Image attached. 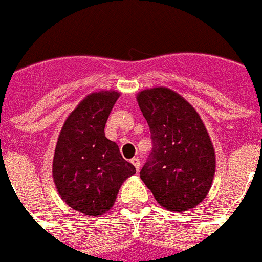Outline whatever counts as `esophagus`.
Here are the masks:
<instances>
[{
    "instance_id": "34e87169",
    "label": "esophagus",
    "mask_w": 262,
    "mask_h": 262,
    "mask_svg": "<svg viewBox=\"0 0 262 262\" xmlns=\"http://www.w3.org/2000/svg\"><path fill=\"white\" fill-rule=\"evenodd\" d=\"M131 163H133L134 166H135L136 171H139V170H140V159H139L138 157H134V158L131 159Z\"/></svg>"
}]
</instances>
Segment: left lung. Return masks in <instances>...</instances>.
I'll return each mask as SVG.
<instances>
[{"label": "left lung", "instance_id": "8db88e82", "mask_svg": "<svg viewBox=\"0 0 262 262\" xmlns=\"http://www.w3.org/2000/svg\"><path fill=\"white\" fill-rule=\"evenodd\" d=\"M138 103L151 134L153 149L140 178L162 207L183 212L210 191L215 149L195 109L167 87L143 90Z\"/></svg>", "mask_w": 262, "mask_h": 262}]
</instances>
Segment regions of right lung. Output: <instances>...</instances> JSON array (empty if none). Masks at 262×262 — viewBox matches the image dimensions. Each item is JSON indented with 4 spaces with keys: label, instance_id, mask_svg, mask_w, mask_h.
Wrapping results in <instances>:
<instances>
[{
    "label": "right lung",
    "instance_id": "add662e5",
    "mask_svg": "<svg viewBox=\"0 0 262 262\" xmlns=\"http://www.w3.org/2000/svg\"><path fill=\"white\" fill-rule=\"evenodd\" d=\"M118 98L112 90L87 95L64 122L55 148L52 178L59 195L87 216L111 210L122 183L136 173L104 133Z\"/></svg>",
    "mask_w": 262,
    "mask_h": 262
}]
</instances>
